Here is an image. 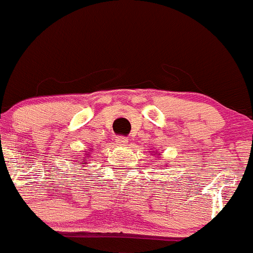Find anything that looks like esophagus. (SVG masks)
I'll return each mask as SVG.
<instances>
[{
  "label": "esophagus",
  "instance_id": "esophagus-1",
  "mask_svg": "<svg viewBox=\"0 0 253 253\" xmlns=\"http://www.w3.org/2000/svg\"><path fill=\"white\" fill-rule=\"evenodd\" d=\"M115 142L118 145H126L127 143H128V139H127L126 137H122V135H120V137H116Z\"/></svg>",
  "mask_w": 253,
  "mask_h": 253
}]
</instances>
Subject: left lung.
Returning a JSON list of instances; mask_svg holds the SVG:
<instances>
[{"label":"left lung","mask_w":253,"mask_h":253,"mask_svg":"<svg viewBox=\"0 0 253 253\" xmlns=\"http://www.w3.org/2000/svg\"><path fill=\"white\" fill-rule=\"evenodd\" d=\"M154 155H156V154H154ZM158 155H159V154H158Z\"/></svg>","instance_id":"left-lung-1"}]
</instances>
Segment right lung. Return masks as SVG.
<instances>
[{
	"instance_id": "obj_1",
	"label": "right lung",
	"mask_w": 253,
	"mask_h": 253,
	"mask_svg": "<svg viewBox=\"0 0 253 253\" xmlns=\"http://www.w3.org/2000/svg\"><path fill=\"white\" fill-rule=\"evenodd\" d=\"M84 159H87V158H84ZM86 161H87V160H86ZM86 161H84V164H86ZM79 165H82V162H80V164H79Z\"/></svg>"
}]
</instances>
